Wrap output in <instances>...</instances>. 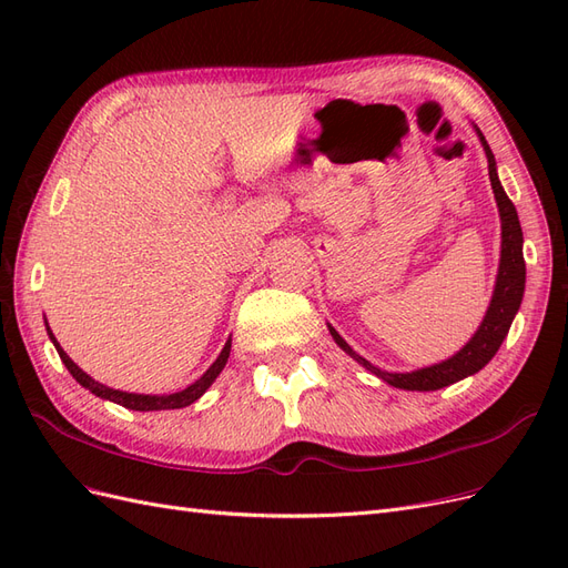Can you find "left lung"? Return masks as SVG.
<instances>
[{"mask_svg": "<svg viewBox=\"0 0 568 568\" xmlns=\"http://www.w3.org/2000/svg\"><path fill=\"white\" fill-rule=\"evenodd\" d=\"M478 142L486 151L488 159V175H490V186L495 194L497 203V213H500V230H503V244H500V265H497V277H495V288H493V298L488 303V311L484 315V322L476 329V334L464 343V346L448 359L443 363L428 365L415 372H386L374 367L369 359L363 355H357L346 338H343L332 324L329 334L336 341V346L341 351H346L357 365H363L367 372L374 376H379L382 382L403 388V390H438L443 386L457 384L467 376L476 374L478 369H484L495 353L500 351L503 341L509 332L511 320L517 317L521 301H524V288H526V263H524V232H521V222L517 215V209L505 194V189L500 184V178H497V163L493 151L486 142V136L480 134V130L474 125Z\"/></svg>", "mask_w": 568, "mask_h": 568, "instance_id": "1", "label": "left lung"}]
</instances>
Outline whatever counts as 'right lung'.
<instances>
[{"label":"right lung","instance_id":"right-lung-1","mask_svg":"<svg viewBox=\"0 0 568 568\" xmlns=\"http://www.w3.org/2000/svg\"><path fill=\"white\" fill-rule=\"evenodd\" d=\"M44 324H47V334H49V338H51V343H54V348H57V353H59V357H61V363L65 365V369L73 374V379L82 386V388H88L90 393H94L97 398H101V400H111V403H118V405H123V407H128V409H136V412H156V409H180V407H186V405H192V403H196L201 395L211 388V384L217 379L220 376V372L225 369V365H227V357H230V351H232V338H227V343H225V348L220 351V355H217V359L215 363L203 372V376H199V379L194 382V384H189L184 390H178V393H163V395H146V393H128V390H118V388H109V386H104V384H99V382H94L92 376L88 374V372H82L71 357H68V353L59 346V341H57V336L51 334V329H49V322H47V317H44Z\"/></svg>","mask_w":568,"mask_h":568}]
</instances>
